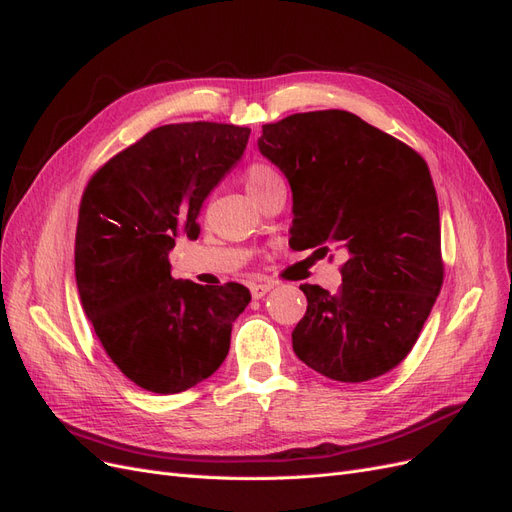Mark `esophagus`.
I'll return each instance as SVG.
<instances>
[{"label":"esophagus","mask_w":512,"mask_h":512,"mask_svg":"<svg viewBox=\"0 0 512 512\" xmlns=\"http://www.w3.org/2000/svg\"><path fill=\"white\" fill-rule=\"evenodd\" d=\"M271 288H273V282H256V284H252L250 290H252L254 299H262Z\"/></svg>","instance_id":"esophagus-1"}]
</instances>
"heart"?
Here are the masks:
<instances>
[{
    "mask_svg": "<svg viewBox=\"0 0 512 512\" xmlns=\"http://www.w3.org/2000/svg\"><path fill=\"white\" fill-rule=\"evenodd\" d=\"M243 181H245V190L247 194H250L252 198L267 192L269 188H273L275 183H282V177L277 175V170L271 168L269 164H250L245 170L243 175Z\"/></svg>",
    "mask_w": 512,
    "mask_h": 512,
    "instance_id": "b5f03b06",
    "label": "heart"
}]
</instances>
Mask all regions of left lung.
<instances>
[{
    "label": "left lung",
    "mask_w": 512,
    "mask_h": 512,
    "mask_svg": "<svg viewBox=\"0 0 512 512\" xmlns=\"http://www.w3.org/2000/svg\"><path fill=\"white\" fill-rule=\"evenodd\" d=\"M262 156L292 190V250H344L342 288L303 284L294 354L339 382L378 378L406 359L436 303L444 265L427 162L348 111L262 126Z\"/></svg>",
    "instance_id": "1"
}]
</instances>
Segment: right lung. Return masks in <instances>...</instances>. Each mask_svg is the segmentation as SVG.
<instances>
[{
	"label": "right lung",
	"mask_w": 512,
	"mask_h": 512,
	"mask_svg": "<svg viewBox=\"0 0 512 512\" xmlns=\"http://www.w3.org/2000/svg\"><path fill=\"white\" fill-rule=\"evenodd\" d=\"M250 128L170 123L147 132L89 179L81 198L74 273L102 348L145 391H188L218 369L245 286H200L170 275L179 237L198 239L205 198L235 166Z\"/></svg>",
	"instance_id": "obj_1"
}]
</instances>
